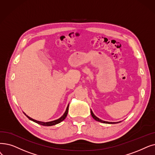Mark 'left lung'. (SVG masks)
<instances>
[{
	"label": "left lung",
	"mask_w": 155,
	"mask_h": 155,
	"mask_svg": "<svg viewBox=\"0 0 155 155\" xmlns=\"http://www.w3.org/2000/svg\"><path fill=\"white\" fill-rule=\"evenodd\" d=\"M91 115L92 117H93V118L94 120H96V121H97V122H101V123H103V124H117V123H120L121 122V121H120V122H106V121H104V120H102L99 119V118H97L94 114L93 113L92 110H91Z\"/></svg>",
	"instance_id": "8db88e82"
}]
</instances>
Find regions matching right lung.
Wrapping results in <instances>:
<instances>
[{"instance_id": "add662e5", "label": "right lung", "mask_w": 155, "mask_h": 155, "mask_svg": "<svg viewBox=\"0 0 155 155\" xmlns=\"http://www.w3.org/2000/svg\"><path fill=\"white\" fill-rule=\"evenodd\" d=\"M68 107H69V104H68V106H67V107H66L65 112L64 113L63 115L61 117H60L59 118H58V119H57V120H53V121H51V122H40V121H38V120H35V119H33L32 118L28 117L27 115H26V113H25L24 112H23V113H24L26 117H27L30 120L33 121V122H35V123H37V124H40V125H44V126H52V125H56V124H59L60 122H61L62 121H63V120L65 119V118L66 117L67 115H68Z\"/></svg>"}]
</instances>
